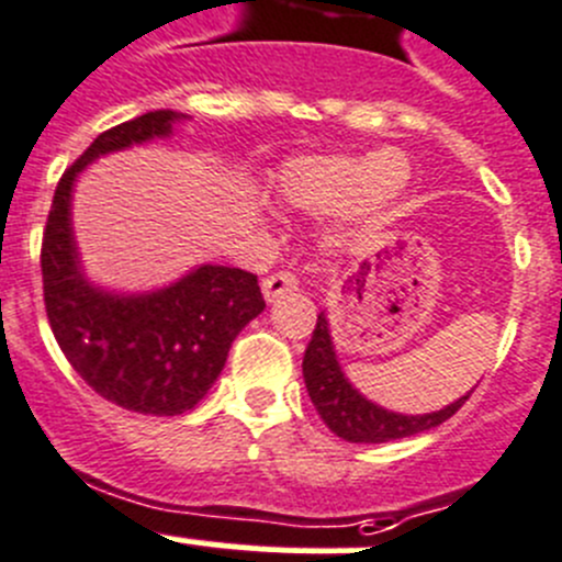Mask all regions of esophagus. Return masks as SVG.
I'll return each mask as SVG.
<instances>
[{
  "instance_id": "34e87169",
  "label": "esophagus",
  "mask_w": 562,
  "mask_h": 562,
  "mask_svg": "<svg viewBox=\"0 0 562 562\" xmlns=\"http://www.w3.org/2000/svg\"><path fill=\"white\" fill-rule=\"evenodd\" d=\"M297 290V281L292 272H276V276H267L261 281V292H265V301L272 303L276 297L286 295V292H295Z\"/></svg>"
}]
</instances>
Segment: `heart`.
<instances>
[{
    "label": "heart",
    "mask_w": 562,
    "mask_h": 562,
    "mask_svg": "<svg viewBox=\"0 0 562 562\" xmlns=\"http://www.w3.org/2000/svg\"><path fill=\"white\" fill-rule=\"evenodd\" d=\"M412 164L404 153H303L278 164L272 175L281 203L328 217L331 245L382 225L406 198Z\"/></svg>",
    "instance_id": "b5f03b06"
}]
</instances>
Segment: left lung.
<instances>
[{"instance_id":"1","label":"left lung","mask_w":562,"mask_h":562,"mask_svg":"<svg viewBox=\"0 0 562 562\" xmlns=\"http://www.w3.org/2000/svg\"><path fill=\"white\" fill-rule=\"evenodd\" d=\"M303 382H306L308 398L321 412L323 424L348 442H390L429 431L440 426L442 420H449L471 395H460L449 406H442L437 412H424V415H404V412H393L387 406L364 398L348 382V375L339 364L337 348H334L331 339V323H328L326 312L317 315L312 342L303 353Z\"/></svg>"}]
</instances>
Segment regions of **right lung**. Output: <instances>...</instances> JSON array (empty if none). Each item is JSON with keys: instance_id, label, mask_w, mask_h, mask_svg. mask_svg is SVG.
I'll use <instances>...</instances> for the list:
<instances>
[{"instance_id": "add662e5", "label": "right lung", "mask_w": 562, "mask_h": 562, "mask_svg": "<svg viewBox=\"0 0 562 562\" xmlns=\"http://www.w3.org/2000/svg\"><path fill=\"white\" fill-rule=\"evenodd\" d=\"M187 113L150 111L100 133L55 189L41 245L46 317L60 351L94 393L138 415H183L217 382L231 342L265 312L254 272L198 265L147 292H116L82 270L71 228L75 183L111 153L175 136Z\"/></svg>"}]
</instances>
